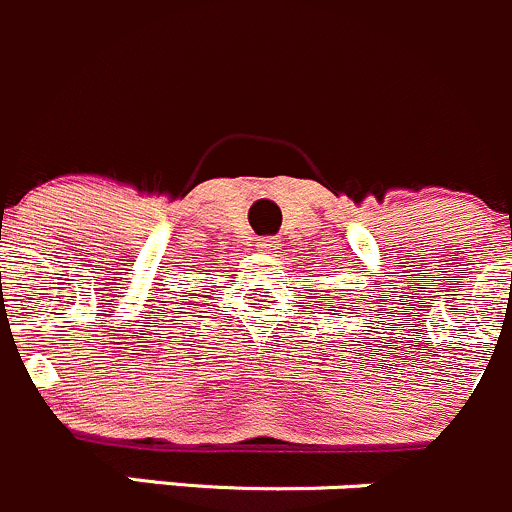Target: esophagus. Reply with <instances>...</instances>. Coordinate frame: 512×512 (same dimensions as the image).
I'll list each match as a JSON object with an SVG mask.
<instances>
[{
    "label": "esophagus",
    "instance_id": "esophagus-1",
    "mask_svg": "<svg viewBox=\"0 0 512 512\" xmlns=\"http://www.w3.org/2000/svg\"><path fill=\"white\" fill-rule=\"evenodd\" d=\"M255 250L270 255V252L277 250V240H272V237H262V240L255 242Z\"/></svg>",
    "mask_w": 512,
    "mask_h": 512
}]
</instances>
